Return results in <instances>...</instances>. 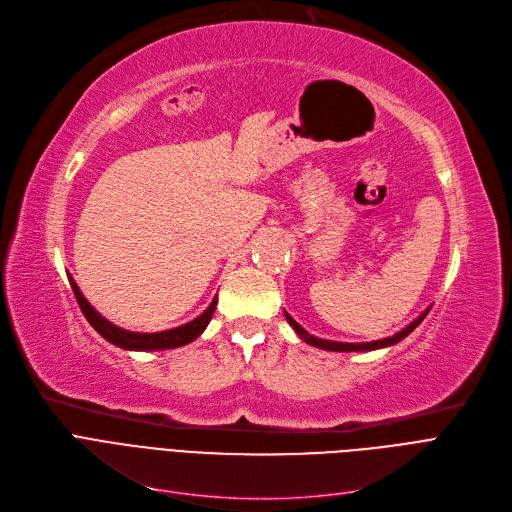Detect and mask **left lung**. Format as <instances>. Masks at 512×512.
<instances>
[{
    "label": "left lung",
    "mask_w": 512,
    "mask_h": 512,
    "mask_svg": "<svg viewBox=\"0 0 512 512\" xmlns=\"http://www.w3.org/2000/svg\"><path fill=\"white\" fill-rule=\"evenodd\" d=\"M287 316V322L295 328V333L302 337L306 343H310V345H316V347H322V349H326V351H372V349H380V347H388V345H395V343H399V341H403L409 333H413L415 330V326H419V322H422L426 316H428V312H424L422 316H419L417 320H413L407 328H403L401 333H397V335H393V337H388V339H382V341H372V343H357V345H353V343H335V341H322V339H316V337H312V335H308L306 330L299 326L289 314H285Z\"/></svg>",
    "instance_id": "left-lung-1"
}]
</instances>
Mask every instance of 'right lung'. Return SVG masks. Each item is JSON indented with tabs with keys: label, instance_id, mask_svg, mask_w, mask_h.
Returning <instances> with one entry per match:
<instances>
[{
	"label": "right lung",
	"instance_id": "right-lung-1",
	"mask_svg": "<svg viewBox=\"0 0 512 512\" xmlns=\"http://www.w3.org/2000/svg\"><path fill=\"white\" fill-rule=\"evenodd\" d=\"M70 285H72V291L76 295V302H78L84 318L90 322V326H93L97 333L103 339H107L109 343L122 347V349H130V351H159V349H173V347H182L186 343H192L206 328V324L210 322V318H213L215 308H217V297H215L213 304H210L204 310L202 316H198L196 320H192L184 326L163 330V333H150V335L130 333V330L117 328L115 324H111L109 320L99 316V312L86 302L84 295L78 289V285L72 281V277H70Z\"/></svg>",
	"mask_w": 512,
	"mask_h": 512
}]
</instances>
